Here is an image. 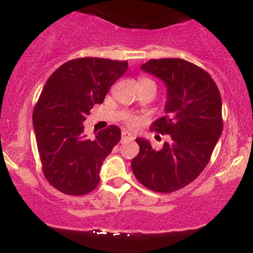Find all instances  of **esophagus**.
Here are the masks:
<instances>
[{
	"instance_id": "obj_1",
	"label": "esophagus",
	"mask_w": 253,
	"mask_h": 253,
	"mask_svg": "<svg viewBox=\"0 0 253 253\" xmlns=\"http://www.w3.org/2000/svg\"><path fill=\"white\" fill-rule=\"evenodd\" d=\"M134 139V137L132 136L131 133H129V132H127V131H122V133H121V141L122 142H127V141H133Z\"/></svg>"
}]
</instances>
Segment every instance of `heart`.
<instances>
[{
  "instance_id": "heart-1",
  "label": "heart",
  "mask_w": 253,
  "mask_h": 253,
  "mask_svg": "<svg viewBox=\"0 0 253 253\" xmlns=\"http://www.w3.org/2000/svg\"><path fill=\"white\" fill-rule=\"evenodd\" d=\"M143 84H153V85H155L154 82L152 81V79L147 78V77H142L141 79H139V85H143ZM127 125L131 127L136 126L137 125V119H134V117H128L127 119Z\"/></svg>"
}]
</instances>
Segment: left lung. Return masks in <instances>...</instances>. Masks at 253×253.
<instances>
[{"label": "left lung", "instance_id": "obj_1", "mask_svg": "<svg viewBox=\"0 0 253 253\" xmlns=\"http://www.w3.org/2000/svg\"><path fill=\"white\" fill-rule=\"evenodd\" d=\"M168 86L165 116L150 129L168 134L160 150L137 138L139 153L132 159V171L144 187L171 193L195 181L209 163L223 131L221 98L207 71L182 58H159L142 65Z\"/></svg>", "mask_w": 253, "mask_h": 253}]
</instances>
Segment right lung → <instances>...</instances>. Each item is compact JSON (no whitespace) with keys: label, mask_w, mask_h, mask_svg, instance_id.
Returning a JSON list of instances; mask_svg holds the SVG:
<instances>
[{"label":"right lung","mask_w":253,"mask_h":253,"mask_svg":"<svg viewBox=\"0 0 253 253\" xmlns=\"http://www.w3.org/2000/svg\"><path fill=\"white\" fill-rule=\"evenodd\" d=\"M127 61L81 57L67 61L47 79L33 111L42 172L52 187L70 196L91 192L101 165L121 139L116 126L83 134V122L127 71Z\"/></svg>","instance_id":"obj_1"}]
</instances>
